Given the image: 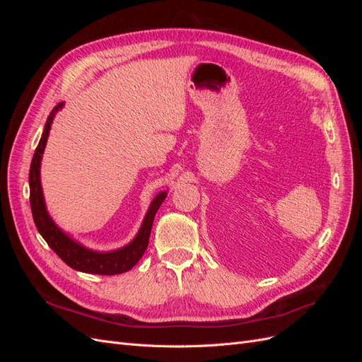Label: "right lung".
Returning a JSON list of instances; mask_svg holds the SVG:
<instances>
[{"label": "right lung", "mask_w": 362, "mask_h": 362, "mask_svg": "<svg viewBox=\"0 0 362 362\" xmlns=\"http://www.w3.org/2000/svg\"><path fill=\"white\" fill-rule=\"evenodd\" d=\"M63 108V103L57 104L52 108L45 128H43L42 137L39 140V145L35 151V156L31 160L30 166V205H31V213L33 218H35V223L37 231L43 237V240L48 243V246L56 252V254L66 262V264L78 272L84 273H92V275H119V273H124L133 269L137 261L145 254V250L149 243V235H151V228L152 222H154L156 213L166 199L168 192H160L154 201L151 202L149 210L141 222V226L139 229L137 235L133 238V242L128 243L127 246L112 250V252H96L92 249H87L78 242H75L66 233H63L62 229L54 223L51 216L47 211L45 199H43V192H42V184H40V161L43 151L47 146V140L49 136L51 124L54 120V116L59 110Z\"/></svg>", "instance_id": "obj_1"}]
</instances>
